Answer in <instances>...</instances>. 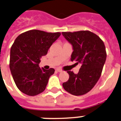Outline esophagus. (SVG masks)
Listing matches in <instances>:
<instances>
[{"label":"esophagus","instance_id":"esophagus-1","mask_svg":"<svg viewBox=\"0 0 121 121\" xmlns=\"http://www.w3.org/2000/svg\"><path fill=\"white\" fill-rule=\"evenodd\" d=\"M56 70L58 72H62V69H60V68H57Z\"/></svg>","mask_w":121,"mask_h":121}]
</instances>
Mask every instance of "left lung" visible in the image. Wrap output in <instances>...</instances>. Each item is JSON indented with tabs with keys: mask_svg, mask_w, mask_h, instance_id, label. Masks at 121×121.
Returning <instances> with one entry per match:
<instances>
[{
	"mask_svg": "<svg viewBox=\"0 0 121 121\" xmlns=\"http://www.w3.org/2000/svg\"><path fill=\"white\" fill-rule=\"evenodd\" d=\"M73 46L71 61L81 65L77 74L68 71L69 80L63 83L65 91L73 95L81 96L91 91L101 76L107 58L103 40L88 30L62 32Z\"/></svg>",
	"mask_w": 121,
	"mask_h": 121,
	"instance_id": "8db88e82",
	"label": "left lung"
}]
</instances>
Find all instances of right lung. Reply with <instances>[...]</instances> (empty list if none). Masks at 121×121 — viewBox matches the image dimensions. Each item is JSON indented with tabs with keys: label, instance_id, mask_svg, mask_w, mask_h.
Here are the masks:
<instances>
[{
	"label": "right lung",
	"instance_id": "1",
	"mask_svg": "<svg viewBox=\"0 0 121 121\" xmlns=\"http://www.w3.org/2000/svg\"><path fill=\"white\" fill-rule=\"evenodd\" d=\"M60 35V32L31 30L15 39L11 48L9 67L16 85L22 93L35 96L45 90L54 69L40 68V58L47 54Z\"/></svg>",
	"mask_w": 121,
	"mask_h": 121
}]
</instances>
